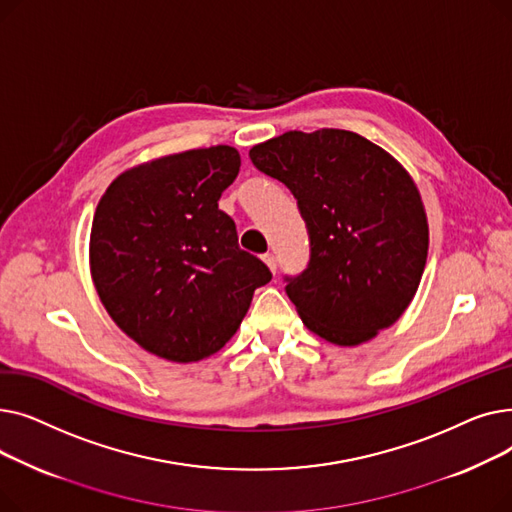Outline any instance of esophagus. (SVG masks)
I'll return each instance as SVG.
<instances>
[{
  "label": "esophagus",
  "instance_id": "1",
  "mask_svg": "<svg viewBox=\"0 0 512 512\" xmlns=\"http://www.w3.org/2000/svg\"><path fill=\"white\" fill-rule=\"evenodd\" d=\"M263 261H265L267 267H270V270L276 274V270H278V259H276V255H274V253H265V255H263Z\"/></svg>",
  "mask_w": 512,
  "mask_h": 512
}]
</instances>
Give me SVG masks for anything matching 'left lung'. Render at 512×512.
Here are the masks:
<instances>
[{"label":"left lung","instance_id":"8db88e82","mask_svg":"<svg viewBox=\"0 0 512 512\" xmlns=\"http://www.w3.org/2000/svg\"><path fill=\"white\" fill-rule=\"evenodd\" d=\"M297 199L309 263L284 276L303 324L340 346L390 328L413 301L427 259V218L407 170L351 130H290L249 151Z\"/></svg>","mask_w":512,"mask_h":512}]
</instances>
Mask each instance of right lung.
Listing matches in <instances>:
<instances>
[{
    "label": "right lung",
    "instance_id": "right-lung-1",
    "mask_svg": "<svg viewBox=\"0 0 512 512\" xmlns=\"http://www.w3.org/2000/svg\"><path fill=\"white\" fill-rule=\"evenodd\" d=\"M240 170L234 147L193 149L120 174L91 228V272L107 313L145 351L205 359L234 336L255 288L272 280L238 247L218 207Z\"/></svg>",
    "mask_w": 512,
    "mask_h": 512
}]
</instances>
